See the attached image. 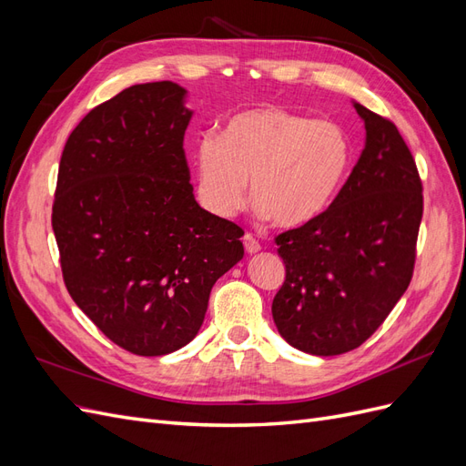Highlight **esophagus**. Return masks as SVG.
Here are the masks:
<instances>
[{
    "mask_svg": "<svg viewBox=\"0 0 466 466\" xmlns=\"http://www.w3.org/2000/svg\"><path fill=\"white\" fill-rule=\"evenodd\" d=\"M243 245H245V250L248 252V255H257V252L260 250V243L248 233L243 237Z\"/></svg>",
    "mask_w": 466,
    "mask_h": 466,
    "instance_id": "obj_1",
    "label": "esophagus"
}]
</instances>
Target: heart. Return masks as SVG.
<instances>
[{"label":"heart","instance_id":"b5f03b06","mask_svg":"<svg viewBox=\"0 0 466 466\" xmlns=\"http://www.w3.org/2000/svg\"><path fill=\"white\" fill-rule=\"evenodd\" d=\"M354 147L338 122L281 106H255L202 136L194 147L196 198L211 216L243 209L247 180L257 214L279 228L317 219L340 192Z\"/></svg>","mask_w":466,"mask_h":466}]
</instances>
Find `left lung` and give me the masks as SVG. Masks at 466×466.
<instances>
[{
    "label": "left lung",
    "mask_w": 466,
    "mask_h": 466,
    "mask_svg": "<svg viewBox=\"0 0 466 466\" xmlns=\"http://www.w3.org/2000/svg\"><path fill=\"white\" fill-rule=\"evenodd\" d=\"M351 103L365 146L346 185L317 219L276 237L286 279L272 317L279 336L311 356L346 354L380 327L412 279L424 211L397 126Z\"/></svg>",
    "instance_id": "1"
}]
</instances>
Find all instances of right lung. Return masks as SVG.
I'll use <instances>...</instances> for the list:
<instances>
[{
  "instance_id": "obj_1",
  "label": "right lung",
  "mask_w": 466,
  "mask_h": 466,
  "mask_svg": "<svg viewBox=\"0 0 466 466\" xmlns=\"http://www.w3.org/2000/svg\"><path fill=\"white\" fill-rule=\"evenodd\" d=\"M173 81L132 86L69 134L52 229L66 288L112 342L165 356L198 334L209 291L243 258V229L192 194L194 110Z\"/></svg>"
}]
</instances>
